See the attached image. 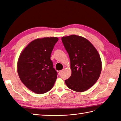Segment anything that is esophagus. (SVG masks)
Segmentation results:
<instances>
[{
    "instance_id": "obj_1",
    "label": "esophagus",
    "mask_w": 121,
    "mask_h": 121,
    "mask_svg": "<svg viewBox=\"0 0 121 121\" xmlns=\"http://www.w3.org/2000/svg\"><path fill=\"white\" fill-rule=\"evenodd\" d=\"M62 72V70H60V71H58V74H60V73H61V72Z\"/></svg>"
}]
</instances>
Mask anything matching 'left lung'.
<instances>
[{
	"label": "left lung",
	"instance_id": "1",
	"mask_svg": "<svg viewBox=\"0 0 121 121\" xmlns=\"http://www.w3.org/2000/svg\"><path fill=\"white\" fill-rule=\"evenodd\" d=\"M70 61L71 75L65 82L72 90L83 92L98 80L102 69L100 55L86 38L71 35L61 38Z\"/></svg>",
	"mask_w": 121,
	"mask_h": 121
}]
</instances>
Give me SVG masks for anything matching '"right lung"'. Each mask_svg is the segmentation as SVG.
I'll list each match as a JSON object with an SVG mask.
<instances>
[{"label": "right lung", "instance_id": "right-lung-1", "mask_svg": "<svg viewBox=\"0 0 121 121\" xmlns=\"http://www.w3.org/2000/svg\"><path fill=\"white\" fill-rule=\"evenodd\" d=\"M58 40L57 37L32 40L21 53L17 63L20 79L31 91L41 94L50 91L57 78L51 54Z\"/></svg>", "mask_w": 121, "mask_h": 121}]
</instances>
